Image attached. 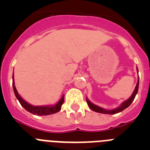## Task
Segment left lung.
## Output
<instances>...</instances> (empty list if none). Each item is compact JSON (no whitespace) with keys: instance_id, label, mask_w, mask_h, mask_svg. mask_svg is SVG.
Listing matches in <instances>:
<instances>
[{"instance_id":"1","label":"left lung","mask_w":150,"mask_h":150,"mask_svg":"<svg viewBox=\"0 0 150 150\" xmlns=\"http://www.w3.org/2000/svg\"><path fill=\"white\" fill-rule=\"evenodd\" d=\"M137 71H138V70H137ZM138 87H139V79H138V81H137V86H136V87H135V89H134V92H133V94H132V96L130 97L128 100L123 102L120 107H119L118 108H116V109H114V110H104V109H103V108H101V107H98V106L95 105L94 104L91 103V102H90L88 99H86V102H87V104H88V106L89 107L90 109H91V110L95 111V112H100V113H104V114H116V113H118V112H122V111L124 110L125 109H126L127 107H128L130 105H131V104H132V102H133V100H134L135 96H136V95H137V91H138Z\"/></svg>"}]
</instances>
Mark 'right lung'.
<instances>
[{
  "label": "right lung",
  "mask_w": 150,
  "mask_h": 150,
  "mask_svg": "<svg viewBox=\"0 0 150 150\" xmlns=\"http://www.w3.org/2000/svg\"><path fill=\"white\" fill-rule=\"evenodd\" d=\"M13 90H14V93H15L16 98L18 99L21 105L25 108L27 111L31 112L32 114L38 115V116H46V115L54 114L55 112H58L59 110H61L62 108V105L64 103V95L61 98V100L57 103L54 106H32L27 103L26 101L23 100L20 97V95H18L17 92V90L16 88L15 83H14V76L13 75Z\"/></svg>",
  "instance_id": "right-lung-1"
}]
</instances>
